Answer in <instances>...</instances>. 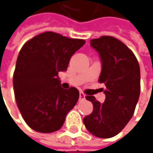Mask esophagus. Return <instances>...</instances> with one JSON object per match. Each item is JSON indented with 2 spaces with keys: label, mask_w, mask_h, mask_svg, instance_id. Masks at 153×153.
<instances>
[{
  "label": "esophagus",
  "mask_w": 153,
  "mask_h": 153,
  "mask_svg": "<svg viewBox=\"0 0 153 153\" xmlns=\"http://www.w3.org/2000/svg\"><path fill=\"white\" fill-rule=\"evenodd\" d=\"M84 98H85V94L83 92L79 93V99L80 100H83Z\"/></svg>",
  "instance_id": "obj_1"
}]
</instances>
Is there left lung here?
Wrapping results in <instances>:
<instances>
[{
	"instance_id": "1",
	"label": "left lung",
	"mask_w": 153,
	"mask_h": 153,
	"mask_svg": "<svg viewBox=\"0 0 153 153\" xmlns=\"http://www.w3.org/2000/svg\"><path fill=\"white\" fill-rule=\"evenodd\" d=\"M91 46L102 62L98 82L105 86V100L101 104L93 96L86 97L93 111L83 118V124L94 136L109 138L118 134L134 114L140 94V69L133 52L117 38L92 39Z\"/></svg>"
}]
</instances>
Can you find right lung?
Returning <instances> with one entry per match:
<instances>
[{
    "mask_svg": "<svg viewBox=\"0 0 153 153\" xmlns=\"http://www.w3.org/2000/svg\"><path fill=\"white\" fill-rule=\"evenodd\" d=\"M84 43L82 39L44 32L27 41L20 50L13 76L14 91L18 109L34 131H58L78 101V90L62 89L58 73L67 71L71 56Z\"/></svg>",
    "mask_w": 153,
    "mask_h": 153,
    "instance_id": "right-lung-1",
    "label": "right lung"
}]
</instances>
